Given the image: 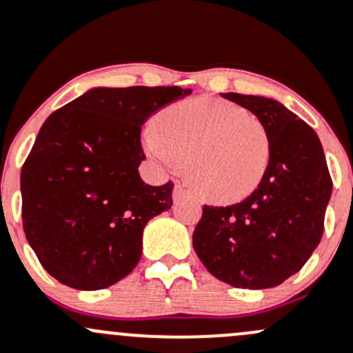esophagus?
Masks as SVG:
<instances>
[{
    "label": "esophagus",
    "mask_w": 353,
    "mask_h": 353,
    "mask_svg": "<svg viewBox=\"0 0 353 353\" xmlns=\"http://www.w3.org/2000/svg\"><path fill=\"white\" fill-rule=\"evenodd\" d=\"M188 194L189 192L183 186H181V184H176V186H174V191H172L174 201H179V199H183L184 196H188Z\"/></svg>",
    "instance_id": "obj_1"
}]
</instances>
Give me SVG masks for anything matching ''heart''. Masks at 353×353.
I'll return each instance as SVG.
<instances>
[{"mask_svg":"<svg viewBox=\"0 0 353 353\" xmlns=\"http://www.w3.org/2000/svg\"><path fill=\"white\" fill-rule=\"evenodd\" d=\"M143 148L165 172L188 164L189 183L203 198L232 203L262 183L272 142L265 125L242 106L196 98L162 111L143 132Z\"/></svg>","mask_w":353,"mask_h":353,"instance_id":"heart-1","label":"heart"}]
</instances>
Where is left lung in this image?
<instances>
[{
  "label": "left lung",
  "instance_id": "left-lung-1",
  "mask_svg": "<svg viewBox=\"0 0 353 353\" xmlns=\"http://www.w3.org/2000/svg\"><path fill=\"white\" fill-rule=\"evenodd\" d=\"M269 130L267 172L242 203L205 206L192 233L199 261L216 279L242 289H269L298 272L323 235L332 177L316 132L283 103L221 92Z\"/></svg>",
  "mask_w": 353,
  "mask_h": 353
}]
</instances>
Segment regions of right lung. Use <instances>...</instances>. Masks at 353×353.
I'll return each instance as SVG.
<instances>
[{"label": "right lung", "instance_id": "right-lung-1", "mask_svg": "<svg viewBox=\"0 0 353 353\" xmlns=\"http://www.w3.org/2000/svg\"><path fill=\"white\" fill-rule=\"evenodd\" d=\"M191 94L179 86L91 88L54 111L21 169L30 247L59 283L96 291L127 277L148 221L172 206V183L150 186L140 132L154 111Z\"/></svg>", "mask_w": 353, "mask_h": 353}]
</instances>
